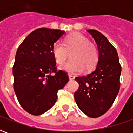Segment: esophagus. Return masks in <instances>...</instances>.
<instances>
[{
  "instance_id": "obj_1",
  "label": "esophagus",
  "mask_w": 133,
  "mask_h": 133,
  "mask_svg": "<svg viewBox=\"0 0 133 133\" xmlns=\"http://www.w3.org/2000/svg\"><path fill=\"white\" fill-rule=\"evenodd\" d=\"M68 77H69V79L70 81H72V80H74L75 79V76L72 75H70V74H68Z\"/></svg>"
}]
</instances>
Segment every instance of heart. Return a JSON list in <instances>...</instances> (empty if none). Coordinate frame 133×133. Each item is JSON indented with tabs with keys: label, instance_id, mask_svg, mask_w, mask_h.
Masks as SVG:
<instances>
[{
	"label": "heart",
	"instance_id": "1",
	"mask_svg": "<svg viewBox=\"0 0 133 133\" xmlns=\"http://www.w3.org/2000/svg\"><path fill=\"white\" fill-rule=\"evenodd\" d=\"M55 62L63 63L69 57L71 60L61 66V69L70 73H78L84 70L90 72L95 68L99 60L97 46L81 33H74L67 35L64 44L55 43L52 48Z\"/></svg>",
	"mask_w": 133,
	"mask_h": 133
}]
</instances>
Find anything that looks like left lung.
Here are the masks:
<instances>
[{
    "instance_id": "left-lung-1",
    "label": "left lung",
    "mask_w": 133,
    "mask_h": 133,
    "mask_svg": "<svg viewBox=\"0 0 133 133\" xmlns=\"http://www.w3.org/2000/svg\"><path fill=\"white\" fill-rule=\"evenodd\" d=\"M97 43L99 60L96 69L87 75L76 77L79 83L74 98L78 108L88 117L105 114L114 103L120 90L121 65L116 49L105 35L88 30Z\"/></svg>"
}]
</instances>
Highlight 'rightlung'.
Segmentation results:
<instances>
[{
	"mask_svg": "<svg viewBox=\"0 0 133 133\" xmlns=\"http://www.w3.org/2000/svg\"><path fill=\"white\" fill-rule=\"evenodd\" d=\"M65 33L61 30L41 28L30 33L19 45L13 67V88L20 105L33 115L51 108L58 92L69 78L58 70L52 48Z\"/></svg>",
	"mask_w": 133,
	"mask_h": 133,
	"instance_id": "right-lung-1",
	"label": "right lung"
}]
</instances>
